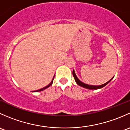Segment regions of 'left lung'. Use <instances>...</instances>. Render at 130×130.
Segmentation results:
<instances>
[{"label": "left lung", "instance_id": "left-lung-1", "mask_svg": "<svg viewBox=\"0 0 130 130\" xmlns=\"http://www.w3.org/2000/svg\"><path fill=\"white\" fill-rule=\"evenodd\" d=\"M72 73H73V77H74V78H75V80L76 83H77V84L78 85V86H81V87H84V88L88 89H92V90L99 89H101V88H102V87H104V86H106V85H107V84H108L109 82L110 81H111V80H112V78L111 80H109L108 82H106V83L104 84L101 85V86H90V85L86 84H84V83H83V82H81V81L80 80L78 79V78H77V76H76L74 70H73Z\"/></svg>", "mask_w": 130, "mask_h": 130}]
</instances>
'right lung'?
<instances>
[{
  "label": "right lung",
  "instance_id": "add662e5",
  "mask_svg": "<svg viewBox=\"0 0 130 130\" xmlns=\"http://www.w3.org/2000/svg\"><path fill=\"white\" fill-rule=\"evenodd\" d=\"M53 79H54V77H53V80H52V82H51V83H50V84H49V85H48V86H46V87H43V89H39V90H35V91H33V92H39V91H42V90H43L46 89V88H48V87H50V86H52V83H53Z\"/></svg>",
  "mask_w": 130,
  "mask_h": 130
}]
</instances>
